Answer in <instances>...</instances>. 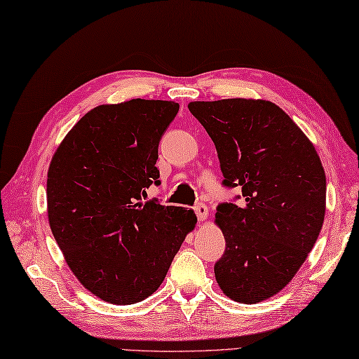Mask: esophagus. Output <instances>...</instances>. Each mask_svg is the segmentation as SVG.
<instances>
[{"instance_id": "esophagus-1", "label": "esophagus", "mask_w": 359, "mask_h": 359, "mask_svg": "<svg viewBox=\"0 0 359 359\" xmlns=\"http://www.w3.org/2000/svg\"><path fill=\"white\" fill-rule=\"evenodd\" d=\"M194 211L197 214L198 220H205L208 217V206L205 203H197V205L194 206Z\"/></svg>"}]
</instances>
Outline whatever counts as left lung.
<instances>
[{"instance_id":"1","label":"left lung","mask_w":359,"mask_h":359,"mask_svg":"<svg viewBox=\"0 0 359 359\" xmlns=\"http://www.w3.org/2000/svg\"><path fill=\"white\" fill-rule=\"evenodd\" d=\"M189 111L214 142L222 184L242 191L217 206L226 247L215 280L229 299L262 302L294 278L319 238L327 197L320 158L270 101H194Z\"/></svg>"}]
</instances>
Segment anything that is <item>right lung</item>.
<instances>
[{
  "label": "right lung",
  "instance_id": "obj_1",
  "mask_svg": "<svg viewBox=\"0 0 359 359\" xmlns=\"http://www.w3.org/2000/svg\"><path fill=\"white\" fill-rule=\"evenodd\" d=\"M173 101L130 100L87 112L51 159L48 220L65 261L86 289L114 305L156 290L197 215L142 201L159 186V142L177 117Z\"/></svg>",
  "mask_w": 359,
  "mask_h": 359
}]
</instances>
